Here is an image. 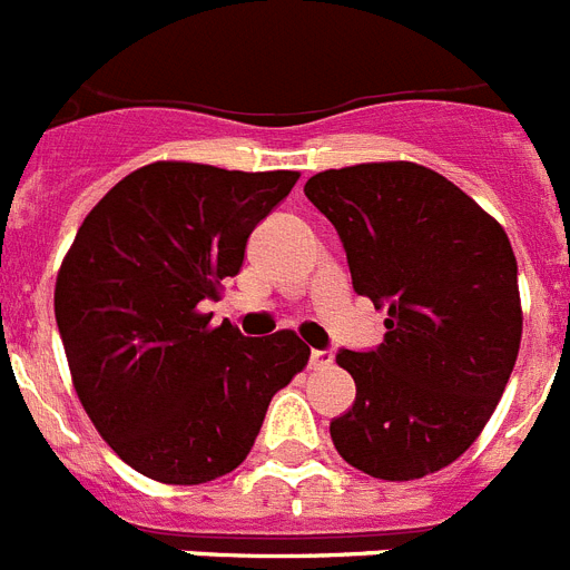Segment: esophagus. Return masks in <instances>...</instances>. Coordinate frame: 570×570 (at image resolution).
<instances>
[{
	"label": "esophagus",
	"instance_id": "esophagus-1",
	"mask_svg": "<svg viewBox=\"0 0 570 570\" xmlns=\"http://www.w3.org/2000/svg\"><path fill=\"white\" fill-rule=\"evenodd\" d=\"M327 365H333L331 351H325V348L309 351V368H313V372H322V368H327Z\"/></svg>",
	"mask_w": 570,
	"mask_h": 570
}]
</instances>
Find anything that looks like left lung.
I'll use <instances>...</instances> for the list:
<instances>
[{"mask_svg": "<svg viewBox=\"0 0 570 570\" xmlns=\"http://www.w3.org/2000/svg\"><path fill=\"white\" fill-rule=\"evenodd\" d=\"M348 257L354 293L390 309L372 351L336 354L357 397L331 421L340 456L419 480L469 451L521 345L518 263L498 222L428 166L360 164L304 184Z\"/></svg>", "mask_w": 570, "mask_h": 570, "instance_id": "8db88e82", "label": "left lung"}]
</instances>
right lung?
<instances>
[{"label":"right lung","mask_w":570,"mask_h":570,"mask_svg":"<svg viewBox=\"0 0 570 570\" xmlns=\"http://www.w3.org/2000/svg\"><path fill=\"white\" fill-rule=\"evenodd\" d=\"M298 173L160 160L87 213L60 263L55 318L87 415L122 462L198 485L248 456L269 401L307 365L293 331L243 336L202 313Z\"/></svg>","instance_id":"add662e5"}]
</instances>
